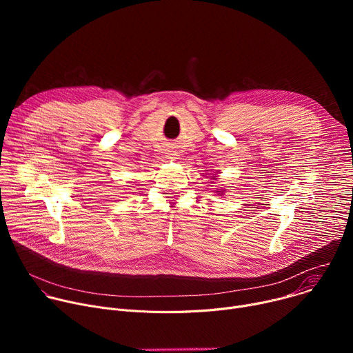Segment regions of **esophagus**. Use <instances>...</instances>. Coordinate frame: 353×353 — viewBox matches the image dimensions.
Segmentation results:
<instances>
[{
    "instance_id": "esophagus-1",
    "label": "esophagus",
    "mask_w": 353,
    "mask_h": 353,
    "mask_svg": "<svg viewBox=\"0 0 353 353\" xmlns=\"http://www.w3.org/2000/svg\"><path fill=\"white\" fill-rule=\"evenodd\" d=\"M166 158L168 159H176L177 158V150L173 146L166 149Z\"/></svg>"
}]
</instances>
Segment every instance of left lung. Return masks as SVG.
<instances>
[{
  "mask_svg": "<svg viewBox=\"0 0 353 353\" xmlns=\"http://www.w3.org/2000/svg\"><path fill=\"white\" fill-rule=\"evenodd\" d=\"M216 173V172H215ZM215 177H218V176H212V180H215ZM212 183V181H211ZM221 191H218V188H216V191L215 192H218V195H223L225 194V188H219Z\"/></svg>",
  "mask_w": 353,
  "mask_h": 353,
  "instance_id": "left-lung-1",
  "label": "left lung"
}]
</instances>
